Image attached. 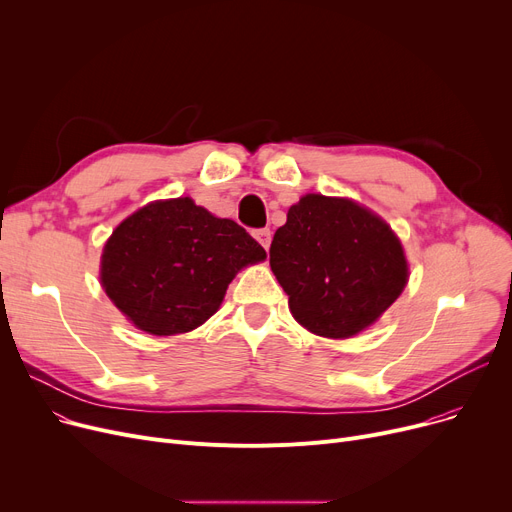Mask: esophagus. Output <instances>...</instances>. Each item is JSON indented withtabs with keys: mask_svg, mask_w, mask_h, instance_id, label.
<instances>
[{
	"mask_svg": "<svg viewBox=\"0 0 512 512\" xmlns=\"http://www.w3.org/2000/svg\"><path fill=\"white\" fill-rule=\"evenodd\" d=\"M253 236L257 238V242H259V245H261L265 251L270 249V242H272V232H270V228L255 230V232H253Z\"/></svg>",
	"mask_w": 512,
	"mask_h": 512,
	"instance_id": "esophagus-1",
	"label": "esophagus"
}]
</instances>
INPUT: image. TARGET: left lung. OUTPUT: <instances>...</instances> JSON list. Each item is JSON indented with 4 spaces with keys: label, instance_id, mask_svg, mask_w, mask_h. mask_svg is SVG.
Masks as SVG:
<instances>
[{
    "label": "left lung",
    "instance_id": "left-lung-1",
    "mask_svg": "<svg viewBox=\"0 0 512 512\" xmlns=\"http://www.w3.org/2000/svg\"><path fill=\"white\" fill-rule=\"evenodd\" d=\"M270 265L292 317L324 338L369 328L409 280L405 251L380 215L351 199L313 193L288 209Z\"/></svg>",
    "mask_w": 512,
    "mask_h": 512
}]
</instances>
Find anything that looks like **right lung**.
I'll list each match as a JSON object with an SVG mask.
<instances>
[{
    "instance_id": "obj_1",
    "label": "right lung",
    "mask_w": 512,
    "mask_h": 512,
    "mask_svg": "<svg viewBox=\"0 0 512 512\" xmlns=\"http://www.w3.org/2000/svg\"><path fill=\"white\" fill-rule=\"evenodd\" d=\"M265 257L245 228L191 197L155 201L107 238L101 286L139 330L174 336L205 324L242 267Z\"/></svg>"
}]
</instances>
